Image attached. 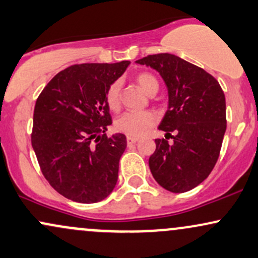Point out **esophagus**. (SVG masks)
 <instances>
[{
  "label": "esophagus",
  "mask_w": 258,
  "mask_h": 258,
  "mask_svg": "<svg viewBox=\"0 0 258 258\" xmlns=\"http://www.w3.org/2000/svg\"><path fill=\"white\" fill-rule=\"evenodd\" d=\"M138 141H139L138 138H133V136H128V138H126V144H128V145L136 144Z\"/></svg>",
  "instance_id": "1"
}]
</instances>
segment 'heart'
I'll use <instances>...</instances> for the list:
<instances>
[{"label": "heart", "mask_w": 258, "mask_h": 258, "mask_svg": "<svg viewBox=\"0 0 258 258\" xmlns=\"http://www.w3.org/2000/svg\"><path fill=\"white\" fill-rule=\"evenodd\" d=\"M136 82L144 92L148 95H154L159 89V83L153 75L148 72H141L136 76ZM120 101V82L114 81L107 88L106 92V102L111 110H116ZM157 122V114L151 111H129L123 113L114 123L118 132L128 136L145 135Z\"/></svg>", "instance_id": "obj_1"}]
</instances>
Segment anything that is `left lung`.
Masks as SVG:
<instances>
[{"label": "left lung", "instance_id": "left-lung-1", "mask_svg": "<svg viewBox=\"0 0 258 258\" xmlns=\"http://www.w3.org/2000/svg\"><path fill=\"white\" fill-rule=\"evenodd\" d=\"M162 76L168 88V111L158 129L172 144L157 139L150 157L151 172L163 188L183 193L201 184L219 159L226 133V99L210 74L174 54L136 60Z\"/></svg>", "mask_w": 258, "mask_h": 258}]
</instances>
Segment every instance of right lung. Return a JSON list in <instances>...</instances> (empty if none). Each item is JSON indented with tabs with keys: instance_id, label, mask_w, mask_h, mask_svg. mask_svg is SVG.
I'll return each instance as SVG.
<instances>
[{
	"instance_id": "1",
	"label": "right lung",
	"mask_w": 258,
	"mask_h": 258,
	"mask_svg": "<svg viewBox=\"0 0 258 258\" xmlns=\"http://www.w3.org/2000/svg\"><path fill=\"white\" fill-rule=\"evenodd\" d=\"M129 63L70 66L39 94L31 144L45 180L65 198L92 204L116 186L126 138L105 134L112 124L106 92Z\"/></svg>"
}]
</instances>
